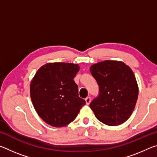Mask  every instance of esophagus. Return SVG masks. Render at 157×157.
<instances>
[{"label": "esophagus", "mask_w": 157, "mask_h": 157, "mask_svg": "<svg viewBox=\"0 0 157 157\" xmlns=\"http://www.w3.org/2000/svg\"><path fill=\"white\" fill-rule=\"evenodd\" d=\"M91 98L90 97H87L86 99H85V101H86V105H89L90 102H91Z\"/></svg>", "instance_id": "34e87169"}]
</instances>
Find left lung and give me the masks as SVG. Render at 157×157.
Wrapping results in <instances>:
<instances>
[{
  "label": "left lung",
  "mask_w": 157,
  "mask_h": 157,
  "mask_svg": "<svg viewBox=\"0 0 157 157\" xmlns=\"http://www.w3.org/2000/svg\"><path fill=\"white\" fill-rule=\"evenodd\" d=\"M90 71L99 86V95L90 103L95 117L110 126L124 123L132 115L139 95L131 68L120 61L106 60L92 65Z\"/></svg>",
  "instance_id": "1"
}]
</instances>
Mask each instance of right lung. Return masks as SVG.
Here are the masks:
<instances>
[{"mask_svg": "<svg viewBox=\"0 0 157 157\" xmlns=\"http://www.w3.org/2000/svg\"><path fill=\"white\" fill-rule=\"evenodd\" d=\"M79 70L71 63H48L37 71L30 83V97L40 118L52 127H62L75 120L86 102L79 97L73 80Z\"/></svg>", "mask_w": 157, "mask_h": 157, "instance_id": "add662e5", "label": "right lung"}]
</instances>
